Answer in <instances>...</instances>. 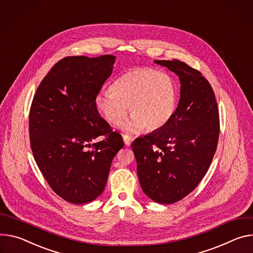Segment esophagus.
<instances>
[{
	"label": "esophagus",
	"mask_w": 253,
	"mask_h": 253,
	"mask_svg": "<svg viewBox=\"0 0 253 253\" xmlns=\"http://www.w3.org/2000/svg\"><path fill=\"white\" fill-rule=\"evenodd\" d=\"M123 138H124V143H125V145H126V147H129L130 144H131V142L133 141V137H131V136L128 135V134H124V135H123Z\"/></svg>",
	"instance_id": "esophagus-1"
}]
</instances>
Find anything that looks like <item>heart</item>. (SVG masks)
Masks as SVG:
<instances>
[{
    "instance_id": "obj_1",
    "label": "heart",
    "mask_w": 253,
    "mask_h": 253,
    "mask_svg": "<svg viewBox=\"0 0 253 253\" xmlns=\"http://www.w3.org/2000/svg\"><path fill=\"white\" fill-rule=\"evenodd\" d=\"M174 78L154 68H133L119 76L111 88L100 90L95 106L110 124L119 123L127 112L131 118L123 128L135 132L146 127L149 131L163 128L173 118L177 103Z\"/></svg>"
}]
</instances>
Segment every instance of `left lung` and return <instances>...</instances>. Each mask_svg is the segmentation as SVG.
I'll list each match as a JSON object with an SVG mask.
<instances>
[{
  "label": "left lung",
  "mask_w": 253,
  "mask_h": 253,
  "mask_svg": "<svg viewBox=\"0 0 253 253\" xmlns=\"http://www.w3.org/2000/svg\"><path fill=\"white\" fill-rule=\"evenodd\" d=\"M155 63L180 79V100L163 128L131 144L144 193L160 204H172L190 194L206 175L219 137V111L209 81L174 59Z\"/></svg>",
  "instance_id": "obj_1"
}]
</instances>
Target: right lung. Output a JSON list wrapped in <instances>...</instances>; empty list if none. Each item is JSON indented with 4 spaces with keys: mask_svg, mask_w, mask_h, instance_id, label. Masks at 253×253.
<instances>
[{
    "mask_svg": "<svg viewBox=\"0 0 253 253\" xmlns=\"http://www.w3.org/2000/svg\"><path fill=\"white\" fill-rule=\"evenodd\" d=\"M114 55L69 56L43 78L29 114L34 159L51 189L73 204L103 192L111 162L124 148L95 106V96L111 75ZM105 139L92 145L96 137Z\"/></svg>",
    "mask_w": 253,
    "mask_h": 253,
    "instance_id": "right-lung-1",
    "label": "right lung"
}]
</instances>
